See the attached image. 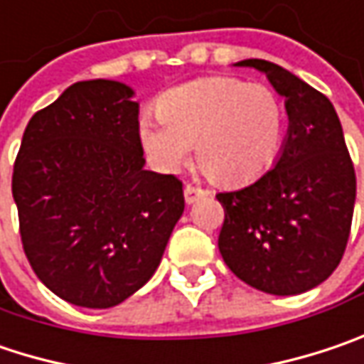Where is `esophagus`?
<instances>
[{"mask_svg": "<svg viewBox=\"0 0 364 364\" xmlns=\"http://www.w3.org/2000/svg\"><path fill=\"white\" fill-rule=\"evenodd\" d=\"M183 193H185V202L191 205V203H196L198 200L205 198V196H208L210 191H208V189H202V187H193V185H187Z\"/></svg>", "mask_w": 364, "mask_h": 364, "instance_id": "34e87169", "label": "esophagus"}]
</instances>
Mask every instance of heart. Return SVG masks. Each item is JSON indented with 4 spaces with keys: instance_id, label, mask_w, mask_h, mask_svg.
Wrapping results in <instances>:
<instances>
[{
    "instance_id": "1",
    "label": "heart",
    "mask_w": 364,
    "mask_h": 364,
    "mask_svg": "<svg viewBox=\"0 0 364 364\" xmlns=\"http://www.w3.org/2000/svg\"><path fill=\"white\" fill-rule=\"evenodd\" d=\"M156 114L144 115L138 129L150 162L175 171L196 146L203 171L226 185L264 175L280 152L287 125L284 105L269 86L225 75L166 90Z\"/></svg>"
}]
</instances>
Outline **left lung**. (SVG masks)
<instances>
[{"instance_id":"left-lung-1","label":"left lung","mask_w":364,"mask_h":364,"mask_svg":"<svg viewBox=\"0 0 364 364\" xmlns=\"http://www.w3.org/2000/svg\"><path fill=\"white\" fill-rule=\"evenodd\" d=\"M237 68L266 74L284 98L289 132L272 168L247 187L218 193V249L253 289L289 296L319 287L338 267L353 225L356 177L328 97L266 59Z\"/></svg>"}]
</instances>
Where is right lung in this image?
<instances>
[{
	"label": "right lung",
	"instance_id": "add662e5",
	"mask_svg": "<svg viewBox=\"0 0 364 364\" xmlns=\"http://www.w3.org/2000/svg\"><path fill=\"white\" fill-rule=\"evenodd\" d=\"M117 80L75 82L28 121L11 196L24 253L59 299L109 309L156 272L185 200L144 168L139 102Z\"/></svg>",
	"mask_w": 364,
	"mask_h": 364
}]
</instances>
